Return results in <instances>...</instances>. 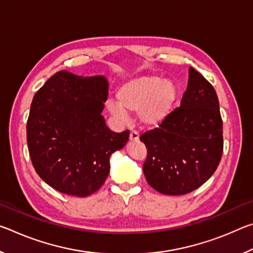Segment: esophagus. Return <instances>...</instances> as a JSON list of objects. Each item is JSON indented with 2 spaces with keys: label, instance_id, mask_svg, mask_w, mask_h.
I'll list each match as a JSON object with an SVG mask.
<instances>
[{
  "label": "esophagus",
  "instance_id": "obj_1",
  "mask_svg": "<svg viewBox=\"0 0 253 253\" xmlns=\"http://www.w3.org/2000/svg\"><path fill=\"white\" fill-rule=\"evenodd\" d=\"M129 139H130V142H137V140L139 139V134H138V131H136V130H131V131H130V134H129Z\"/></svg>",
  "mask_w": 253,
  "mask_h": 253
}]
</instances>
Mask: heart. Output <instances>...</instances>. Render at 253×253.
I'll return each instance as SVG.
<instances>
[{"instance_id": "1", "label": "heart", "mask_w": 253, "mask_h": 253, "mask_svg": "<svg viewBox=\"0 0 253 253\" xmlns=\"http://www.w3.org/2000/svg\"><path fill=\"white\" fill-rule=\"evenodd\" d=\"M117 102L107 101V108L119 119L127 114L138 113L139 123L145 127H157L165 122L173 110L177 88L172 81L156 76H140L119 85Z\"/></svg>"}]
</instances>
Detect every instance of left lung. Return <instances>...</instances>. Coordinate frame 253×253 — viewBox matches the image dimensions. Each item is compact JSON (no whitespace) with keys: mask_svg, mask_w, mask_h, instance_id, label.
<instances>
[{"mask_svg":"<svg viewBox=\"0 0 253 253\" xmlns=\"http://www.w3.org/2000/svg\"><path fill=\"white\" fill-rule=\"evenodd\" d=\"M139 138L147 148L144 175L154 190L184 195L200 187L215 172L223 153V125L213 85L191 67L181 106Z\"/></svg>","mask_w":253,"mask_h":253,"instance_id":"8db88e82","label":"left lung"}]
</instances>
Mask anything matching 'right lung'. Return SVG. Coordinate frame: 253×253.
I'll return each instance as SVG.
<instances>
[{
  "mask_svg": "<svg viewBox=\"0 0 253 253\" xmlns=\"http://www.w3.org/2000/svg\"><path fill=\"white\" fill-rule=\"evenodd\" d=\"M108 97L104 76L54 74L33 97L27 142L38 175L63 194L95 193L109 174V157L122 149L129 130L114 132L101 111Z\"/></svg>",
  "mask_w": 253,
  "mask_h": 253,
  "instance_id": "1",
  "label": "right lung"
}]
</instances>
